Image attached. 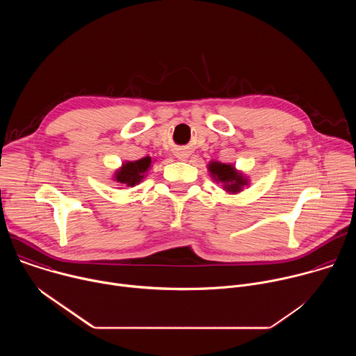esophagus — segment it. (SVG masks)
I'll use <instances>...</instances> for the list:
<instances>
[{
	"label": "esophagus",
	"mask_w": 356,
	"mask_h": 356,
	"mask_svg": "<svg viewBox=\"0 0 356 356\" xmlns=\"http://www.w3.org/2000/svg\"><path fill=\"white\" fill-rule=\"evenodd\" d=\"M176 156L179 158V159H186L187 156H188V154H187V152L186 150H183V149H180L179 152H177V154H176Z\"/></svg>",
	"instance_id": "esophagus-1"
}]
</instances>
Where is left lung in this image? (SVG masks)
<instances>
[{
    "mask_svg": "<svg viewBox=\"0 0 356 356\" xmlns=\"http://www.w3.org/2000/svg\"><path fill=\"white\" fill-rule=\"evenodd\" d=\"M209 169H210L213 177L217 181H221L224 184V187L227 188V191H229V193L241 191L242 186L246 184V180L243 179V176L241 173H238L231 165L213 162V163H210Z\"/></svg>",
    "mask_w": 356,
    "mask_h": 356,
    "instance_id": "obj_1",
    "label": "left lung"
}]
</instances>
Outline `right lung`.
I'll return each mask as SVG.
<instances>
[{"instance_id":"add662e5","label":"right lung","mask_w":356,"mask_h":356,"mask_svg":"<svg viewBox=\"0 0 356 356\" xmlns=\"http://www.w3.org/2000/svg\"><path fill=\"white\" fill-rule=\"evenodd\" d=\"M150 163H152V159L149 156L142 158L135 162H128V163L122 165V168L117 172L115 180L132 187L143 179V175L149 169Z\"/></svg>"}]
</instances>
